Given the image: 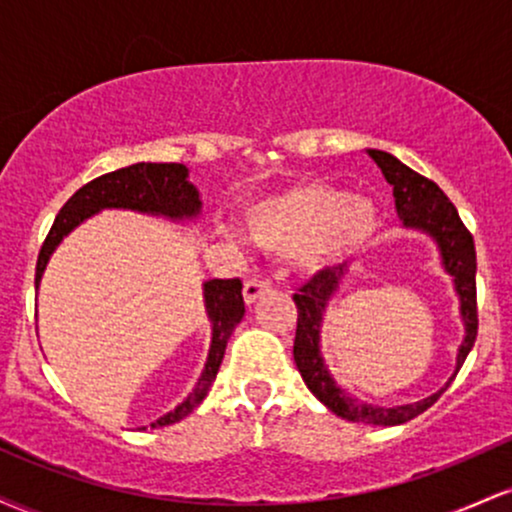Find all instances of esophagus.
<instances>
[{
    "mask_svg": "<svg viewBox=\"0 0 512 512\" xmlns=\"http://www.w3.org/2000/svg\"><path fill=\"white\" fill-rule=\"evenodd\" d=\"M267 291H269V281L267 279H260V276H255V279L245 281V286H243L245 303L252 305L257 301V298L262 296V293H267Z\"/></svg>",
    "mask_w": 512,
    "mask_h": 512,
    "instance_id": "obj_1",
    "label": "esophagus"
}]
</instances>
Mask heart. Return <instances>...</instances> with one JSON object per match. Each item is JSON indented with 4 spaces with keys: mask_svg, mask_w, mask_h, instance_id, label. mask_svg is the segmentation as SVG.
<instances>
[{
    "mask_svg": "<svg viewBox=\"0 0 512 512\" xmlns=\"http://www.w3.org/2000/svg\"><path fill=\"white\" fill-rule=\"evenodd\" d=\"M248 238L274 255H296L310 272H322L366 250L380 231V209L366 195L303 182L252 204Z\"/></svg>",
    "mask_w": 512,
    "mask_h": 512,
    "instance_id": "obj_1",
    "label": "heart"
}]
</instances>
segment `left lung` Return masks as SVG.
Instances as JSON below:
<instances>
[{
    "mask_svg": "<svg viewBox=\"0 0 512 512\" xmlns=\"http://www.w3.org/2000/svg\"><path fill=\"white\" fill-rule=\"evenodd\" d=\"M368 156L378 163L383 170L385 180L392 185V197H395V209L399 221L404 228L411 231L426 233L428 238L436 243L440 252V267L445 274L452 276V286H455L457 301H460V317L464 325V337L460 349H457L455 373L462 368L464 358L472 351L474 339H477V252H474L472 233L464 228L460 214L452 207V202L445 197L433 180L424 175L414 173L409 166H404L399 158L387 151L366 149ZM346 274V264L339 267L322 269L315 274L301 291L293 296L298 308V327H296V342H293V361H296L298 373H301L303 383L308 390L325 404L332 414L342 416L346 421H356V424H373V426H399L407 424L414 416L424 414L436 399L448 390L452 378L440 387L438 392L428 395L419 402L399 404V407H378V404H368L356 399L354 395L337 385L332 378L330 368H327L325 358L320 351V332L322 322H325L327 305L334 298V293L342 286Z\"/></svg>",
    "mask_w": 512,
    "mask_h": 512,
    "instance_id": "1",
    "label": "left lung"
}]
</instances>
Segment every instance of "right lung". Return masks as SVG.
<instances>
[{"instance_id": "add662e5", "label": "right lung", "mask_w": 512, "mask_h": 512, "mask_svg": "<svg viewBox=\"0 0 512 512\" xmlns=\"http://www.w3.org/2000/svg\"><path fill=\"white\" fill-rule=\"evenodd\" d=\"M103 209H127L137 214L158 216L173 223L195 221L202 214V199L199 190L190 182V170L182 163H134V166L113 170V173L101 175L88 185L76 190L69 202L64 204L52 223L48 238L38 255V267H35V289H40L45 267H48L52 252L62 243L76 226L86 219L96 216ZM204 310L211 322V344L207 363H204L202 375L197 378L195 390L161 419H156L151 428L170 426L175 421L185 419L192 414L202 399L207 397L211 383L223 361L228 337L245 315L243 303V284L240 279H209L202 284Z\"/></svg>"}]
</instances>
